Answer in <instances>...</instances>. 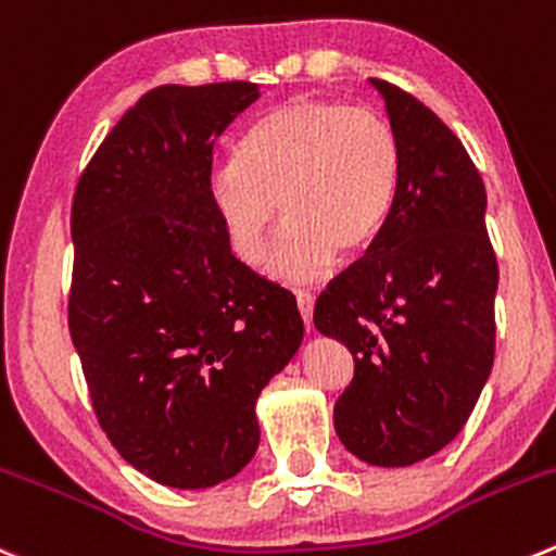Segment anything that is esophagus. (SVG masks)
Instances as JSON below:
<instances>
[{
	"instance_id": "34e87169",
	"label": "esophagus",
	"mask_w": 556,
	"mask_h": 556,
	"mask_svg": "<svg viewBox=\"0 0 556 556\" xmlns=\"http://www.w3.org/2000/svg\"><path fill=\"white\" fill-rule=\"evenodd\" d=\"M295 304H299L301 320H304V326L309 328L312 326V312H315V295L306 293V290H299V293H295Z\"/></svg>"
}]
</instances>
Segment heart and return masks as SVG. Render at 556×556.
Listing matches in <instances>:
<instances>
[{
	"label": "heart",
	"mask_w": 556,
	"mask_h": 556,
	"mask_svg": "<svg viewBox=\"0 0 556 556\" xmlns=\"http://www.w3.org/2000/svg\"><path fill=\"white\" fill-rule=\"evenodd\" d=\"M402 185V147L386 116L339 100H290L247 132L239 160L219 163L206 190L233 255L257 266L279 219L266 271L315 282L337 250L358 255L380 239Z\"/></svg>",
	"instance_id": "heart-1"
}]
</instances>
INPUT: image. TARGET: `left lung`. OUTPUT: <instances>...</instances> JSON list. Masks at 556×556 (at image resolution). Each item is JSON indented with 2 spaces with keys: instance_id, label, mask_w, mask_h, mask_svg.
Returning <instances> with one entry per match:
<instances>
[{
  "instance_id": "obj_1",
  "label": "left lung",
  "mask_w": 556,
  "mask_h": 556,
  "mask_svg": "<svg viewBox=\"0 0 556 556\" xmlns=\"http://www.w3.org/2000/svg\"><path fill=\"white\" fill-rule=\"evenodd\" d=\"M402 147V185L380 239L315 304V328L353 353L333 427L366 465L438 454L470 418L494 364L497 257L486 190L443 118L371 78Z\"/></svg>"
}]
</instances>
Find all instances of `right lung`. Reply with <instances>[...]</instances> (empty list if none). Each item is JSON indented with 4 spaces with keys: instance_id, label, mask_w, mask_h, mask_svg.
Segmentation results:
<instances>
[{
    "instance_id": "add662e5",
    "label": "right lung",
    "mask_w": 556,
    "mask_h": 556,
    "mask_svg": "<svg viewBox=\"0 0 556 556\" xmlns=\"http://www.w3.org/2000/svg\"><path fill=\"white\" fill-rule=\"evenodd\" d=\"M257 84L157 86L80 174L70 214L67 323L102 432L174 489L255 456V402L299 350L293 293L230 252L208 198L214 143Z\"/></svg>"
}]
</instances>
